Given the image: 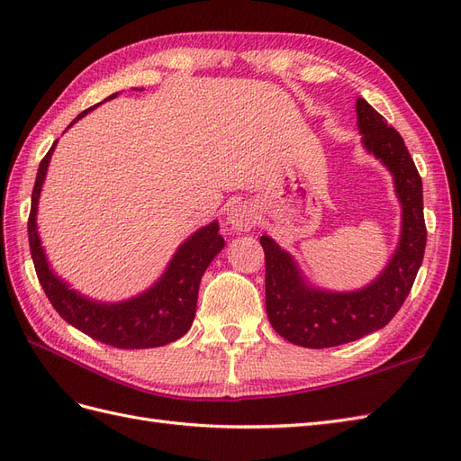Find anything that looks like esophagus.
I'll return each instance as SVG.
<instances>
[{"label": "esophagus", "instance_id": "1", "mask_svg": "<svg viewBox=\"0 0 461 461\" xmlns=\"http://www.w3.org/2000/svg\"><path fill=\"white\" fill-rule=\"evenodd\" d=\"M256 207L252 203H234L227 212V225L234 232H246L256 225Z\"/></svg>", "mask_w": 461, "mask_h": 461}]
</instances>
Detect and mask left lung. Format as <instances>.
<instances>
[{
	"mask_svg": "<svg viewBox=\"0 0 461 461\" xmlns=\"http://www.w3.org/2000/svg\"><path fill=\"white\" fill-rule=\"evenodd\" d=\"M361 144L393 175L402 209L400 239L383 271L356 290H329L312 285L298 261L269 236L259 242L265 252V308L273 329L303 348H332L359 340L383 329L402 308L421 267L427 230L423 185L402 136L384 117L357 97Z\"/></svg>",
	"mask_w": 461,
	"mask_h": 461,
	"instance_id": "obj_1",
	"label": "left lung"
}]
</instances>
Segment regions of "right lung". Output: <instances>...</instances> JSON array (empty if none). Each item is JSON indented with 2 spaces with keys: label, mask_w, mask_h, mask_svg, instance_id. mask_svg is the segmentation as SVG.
Here are the masks:
<instances>
[{
  "label": "right lung",
  "mask_w": 461,
  "mask_h": 461,
  "mask_svg": "<svg viewBox=\"0 0 461 461\" xmlns=\"http://www.w3.org/2000/svg\"><path fill=\"white\" fill-rule=\"evenodd\" d=\"M117 95L119 92L111 94L104 102L115 100ZM104 102L82 111L68 124V129ZM58 142L59 140L53 142L48 156L41 159L38 167L29 217L31 256L38 281L55 312L68 325L88 334L90 339L121 348V350H146V348L165 346L185 337L194 323V315H196L202 276L209 263L225 248V239L219 234V221H212L209 225L192 232L176 248V252L167 263L165 271L158 276V281L142 290L140 294L119 302H102L82 294V292L68 285L63 276L55 273L38 234L40 194L46 183L48 167Z\"/></svg>",
  "instance_id": "add662e5"
}]
</instances>
